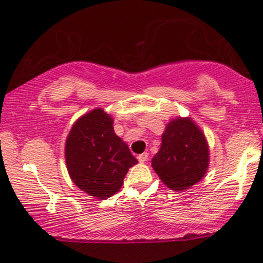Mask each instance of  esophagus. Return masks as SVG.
I'll list each match as a JSON object with an SVG mask.
<instances>
[{
  "label": "esophagus",
  "mask_w": 263,
  "mask_h": 263,
  "mask_svg": "<svg viewBox=\"0 0 263 263\" xmlns=\"http://www.w3.org/2000/svg\"><path fill=\"white\" fill-rule=\"evenodd\" d=\"M137 158H138V161H140V162H146V161L148 160V154H147V152H143V154L138 155Z\"/></svg>",
  "instance_id": "obj_1"
}]
</instances>
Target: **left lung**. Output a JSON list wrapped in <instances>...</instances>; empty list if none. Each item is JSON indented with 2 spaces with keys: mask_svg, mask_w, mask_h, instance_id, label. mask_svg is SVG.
<instances>
[{
  "mask_svg": "<svg viewBox=\"0 0 263 263\" xmlns=\"http://www.w3.org/2000/svg\"><path fill=\"white\" fill-rule=\"evenodd\" d=\"M152 167L168 189L183 191L203 177L209 167V146L202 131L189 118L171 121L162 135Z\"/></svg>",
  "mask_w": 263,
  "mask_h": 263,
  "instance_id": "obj_1",
  "label": "left lung"
}]
</instances>
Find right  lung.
Masks as SVG:
<instances>
[{
    "mask_svg": "<svg viewBox=\"0 0 263 263\" xmlns=\"http://www.w3.org/2000/svg\"><path fill=\"white\" fill-rule=\"evenodd\" d=\"M112 123L111 116L96 108L76 121L66 141V163L72 181L100 200L120 191L128 168L137 163Z\"/></svg>",
    "mask_w": 263,
    "mask_h": 263,
    "instance_id": "1",
    "label": "right lung"
}]
</instances>
